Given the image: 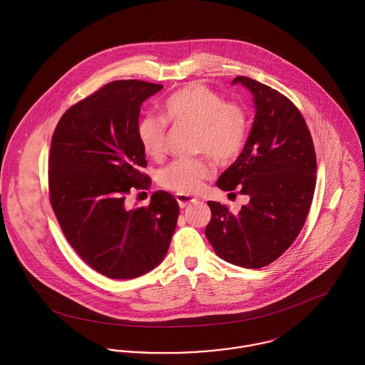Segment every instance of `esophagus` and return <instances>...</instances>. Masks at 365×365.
Listing matches in <instances>:
<instances>
[{"mask_svg":"<svg viewBox=\"0 0 365 365\" xmlns=\"http://www.w3.org/2000/svg\"><path fill=\"white\" fill-rule=\"evenodd\" d=\"M175 198H177V202H178V205H180L181 208H185V207H188V205L197 202V198L190 197V195H185V194H177Z\"/></svg>","mask_w":365,"mask_h":365,"instance_id":"esophagus-1","label":"esophagus"}]
</instances>
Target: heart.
Here are the masks:
<instances>
[{"instance_id": "heart-1", "label": "heart", "mask_w": 365, "mask_h": 365, "mask_svg": "<svg viewBox=\"0 0 365 365\" xmlns=\"http://www.w3.org/2000/svg\"><path fill=\"white\" fill-rule=\"evenodd\" d=\"M163 116L171 122H188L198 126L197 149L217 161H229L243 148L247 120L245 110L225 100L201 83H191L161 104ZM164 119L146 115L138 123V139L149 157L160 158L165 150ZM212 174L205 160H175L160 173V184L178 194H192Z\"/></svg>"}]
</instances>
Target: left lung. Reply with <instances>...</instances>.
<instances>
[{
  "label": "left lung",
  "instance_id": "obj_1",
  "mask_svg": "<svg viewBox=\"0 0 365 365\" xmlns=\"http://www.w3.org/2000/svg\"><path fill=\"white\" fill-rule=\"evenodd\" d=\"M253 97L255 120L243 152L216 185L239 190L249 202L237 213L209 201L205 235L222 260L261 268L277 260L302 230L312 204L316 155L298 108L277 90L239 76ZM232 194V192H230Z\"/></svg>",
  "mask_w": 365,
  "mask_h": 365
}]
</instances>
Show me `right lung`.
<instances>
[{"label":"right lung","instance_id":"1","mask_svg":"<svg viewBox=\"0 0 365 365\" xmlns=\"http://www.w3.org/2000/svg\"><path fill=\"white\" fill-rule=\"evenodd\" d=\"M163 86L112 81L73 105L58 120L51 145V204L60 227L91 268L108 278L140 277L163 261L180 207L158 191L149 207L130 209L126 195L150 178L138 139L140 106Z\"/></svg>","mask_w":365,"mask_h":365}]
</instances>
